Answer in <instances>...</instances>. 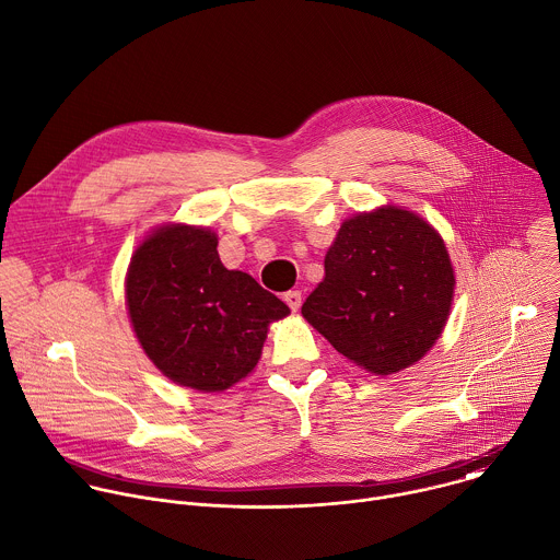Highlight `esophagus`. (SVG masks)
Segmentation results:
<instances>
[{"mask_svg":"<svg viewBox=\"0 0 560 560\" xmlns=\"http://www.w3.org/2000/svg\"><path fill=\"white\" fill-rule=\"evenodd\" d=\"M301 299H303V296H301L299 290H290V292L283 294V301L288 303V307H290L292 312H296V310L301 307Z\"/></svg>","mask_w":560,"mask_h":560,"instance_id":"obj_1","label":"esophagus"}]
</instances>
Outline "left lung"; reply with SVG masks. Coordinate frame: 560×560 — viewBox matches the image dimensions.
I'll return each instance as SVG.
<instances>
[{"instance_id":"8db88e82","label":"left lung","mask_w":560,"mask_h":560,"mask_svg":"<svg viewBox=\"0 0 560 560\" xmlns=\"http://www.w3.org/2000/svg\"><path fill=\"white\" fill-rule=\"evenodd\" d=\"M455 275L444 240L411 211L347 220L325 255V279L301 314L371 374L418 362L442 334Z\"/></svg>"}]
</instances>
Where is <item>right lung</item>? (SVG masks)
<instances>
[{
	"label": "right lung",
	"instance_id": "1",
	"mask_svg": "<svg viewBox=\"0 0 560 560\" xmlns=\"http://www.w3.org/2000/svg\"><path fill=\"white\" fill-rule=\"evenodd\" d=\"M127 305L153 364L198 392H224L246 378L268 325L290 314L250 275L224 268L211 231L184 224L164 226L138 246Z\"/></svg>",
	"mask_w": 560,
	"mask_h": 560
}]
</instances>
